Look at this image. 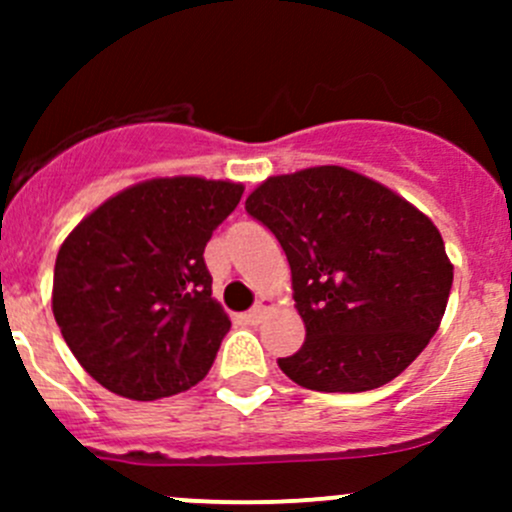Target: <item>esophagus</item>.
<instances>
[{"instance_id":"1","label":"esophagus","mask_w":512,"mask_h":512,"mask_svg":"<svg viewBox=\"0 0 512 512\" xmlns=\"http://www.w3.org/2000/svg\"><path fill=\"white\" fill-rule=\"evenodd\" d=\"M270 309H272V299L262 297V299H260V302H257V304H255V307H252V309H250V312H247V314H245V319H247V322H250V324H260V322H262V319H265V317H267V312H270Z\"/></svg>"}]
</instances>
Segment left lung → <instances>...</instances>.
I'll use <instances>...</instances> for the list:
<instances>
[{
	"mask_svg": "<svg viewBox=\"0 0 512 512\" xmlns=\"http://www.w3.org/2000/svg\"><path fill=\"white\" fill-rule=\"evenodd\" d=\"M285 250L307 339L277 359L294 384L356 394L389 384L446 312L453 265L441 232L386 185L319 165L267 178L245 200Z\"/></svg>",
	"mask_w": 512,
	"mask_h": 512,
	"instance_id": "1",
	"label": "left lung"
}]
</instances>
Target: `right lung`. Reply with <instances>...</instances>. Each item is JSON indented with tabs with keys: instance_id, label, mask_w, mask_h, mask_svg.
Listing matches in <instances>:
<instances>
[{
	"instance_id": "obj_1",
	"label": "right lung",
	"mask_w": 512,
	"mask_h": 512,
	"mask_svg": "<svg viewBox=\"0 0 512 512\" xmlns=\"http://www.w3.org/2000/svg\"><path fill=\"white\" fill-rule=\"evenodd\" d=\"M242 190L195 175L153 178L71 230L56 255L51 309L98 384L156 401L208 374L230 319L213 299L203 252Z\"/></svg>"
}]
</instances>
